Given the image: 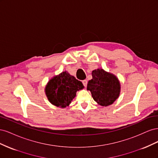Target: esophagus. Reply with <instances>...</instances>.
Listing matches in <instances>:
<instances>
[{
  "instance_id": "esophagus-1",
  "label": "esophagus",
  "mask_w": 158,
  "mask_h": 158,
  "mask_svg": "<svg viewBox=\"0 0 158 158\" xmlns=\"http://www.w3.org/2000/svg\"><path fill=\"white\" fill-rule=\"evenodd\" d=\"M82 84H83V85H84L85 87H86L87 86V84H88V81L86 80H84L82 81Z\"/></svg>"
}]
</instances>
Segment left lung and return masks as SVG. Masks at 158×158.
<instances>
[{"instance_id":"1","label":"left lung","mask_w":158,"mask_h":158,"mask_svg":"<svg viewBox=\"0 0 158 158\" xmlns=\"http://www.w3.org/2000/svg\"><path fill=\"white\" fill-rule=\"evenodd\" d=\"M92 75L87 89L91 92L94 101L102 106L111 105L120 94L121 85L118 78L102 69L93 70Z\"/></svg>"}]
</instances>
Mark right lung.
I'll return each instance as SVG.
<instances>
[{"instance_id": "right-lung-1", "label": "right lung", "mask_w": 158, "mask_h": 158, "mask_svg": "<svg viewBox=\"0 0 158 158\" xmlns=\"http://www.w3.org/2000/svg\"><path fill=\"white\" fill-rule=\"evenodd\" d=\"M84 88L82 82L64 71L49 80L45 92L51 103L64 108L73 101L76 92Z\"/></svg>"}]
</instances>
